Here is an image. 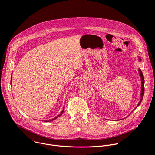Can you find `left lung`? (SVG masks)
Masks as SVG:
<instances>
[{
  "mask_svg": "<svg viewBox=\"0 0 155 155\" xmlns=\"http://www.w3.org/2000/svg\"><path fill=\"white\" fill-rule=\"evenodd\" d=\"M139 61H141V59H140V58H139ZM139 74H140V78H141V81H142V87H141V99H140V101H139V104H138V105H137V107H136V108L140 104V103H141V102H142V99H143V94H144V77H143V74H142V72L141 71V70L139 69ZM135 108V109H136Z\"/></svg>",
  "mask_w": 155,
  "mask_h": 155,
  "instance_id": "1",
  "label": "left lung"
}]
</instances>
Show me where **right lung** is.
Here are the masks:
<instances>
[{
  "label": "right lung",
  "mask_w": 155,
  "mask_h": 155,
  "mask_svg": "<svg viewBox=\"0 0 155 155\" xmlns=\"http://www.w3.org/2000/svg\"><path fill=\"white\" fill-rule=\"evenodd\" d=\"M12 78V77H11ZM11 83H12V78H11ZM64 107L63 108V109H62V110L61 111V112L56 117H54V118H53V119H51V120H45L44 121L45 122H50V121H53V120H54L55 119H56L57 118H58V117H61V115L62 114V113H63V112H64Z\"/></svg>",
  "instance_id": "obj_1"
}]
</instances>
